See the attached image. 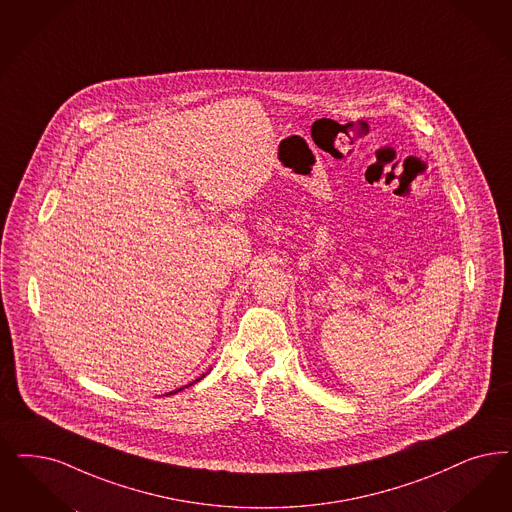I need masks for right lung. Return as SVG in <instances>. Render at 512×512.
<instances>
[{
    "label": "right lung",
    "instance_id": "right-lung-1",
    "mask_svg": "<svg viewBox=\"0 0 512 512\" xmlns=\"http://www.w3.org/2000/svg\"><path fill=\"white\" fill-rule=\"evenodd\" d=\"M174 393H176V391H172V393H169V395H174Z\"/></svg>",
    "mask_w": 512,
    "mask_h": 512
}]
</instances>
